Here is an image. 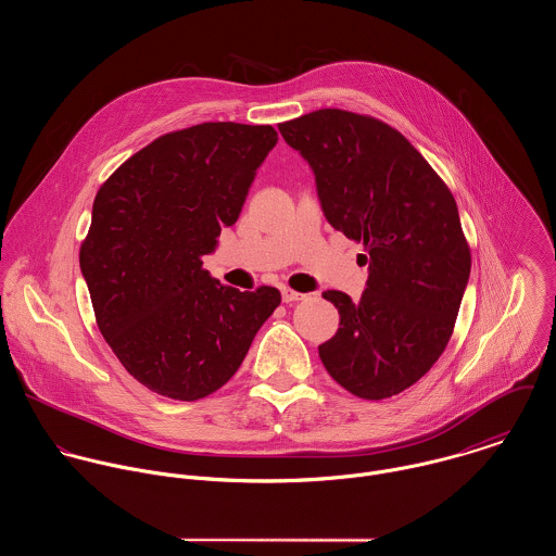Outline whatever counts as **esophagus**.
I'll return each mask as SVG.
<instances>
[{
	"instance_id": "34e87169",
	"label": "esophagus",
	"mask_w": 556,
	"mask_h": 556,
	"mask_svg": "<svg viewBox=\"0 0 556 556\" xmlns=\"http://www.w3.org/2000/svg\"><path fill=\"white\" fill-rule=\"evenodd\" d=\"M308 295H304V293H298V291H293V289H289V287H285L282 289V302L285 304H291V302H300V300H306Z\"/></svg>"
}]
</instances>
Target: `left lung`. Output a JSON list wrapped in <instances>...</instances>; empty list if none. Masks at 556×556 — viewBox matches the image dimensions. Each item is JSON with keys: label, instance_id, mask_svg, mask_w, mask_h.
<instances>
[{"label": "left lung", "instance_id": "obj_1", "mask_svg": "<svg viewBox=\"0 0 556 556\" xmlns=\"http://www.w3.org/2000/svg\"><path fill=\"white\" fill-rule=\"evenodd\" d=\"M278 130L313 166L329 225L370 256L359 302L323 293L340 327L318 357L353 396H396L434 366L454 333L471 274L456 199L408 139L372 115L318 109Z\"/></svg>", "mask_w": 556, "mask_h": 556}]
</instances>
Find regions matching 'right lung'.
Wrapping results in <instances>:
<instances>
[{"label":"right lung","mask_w":556,"mask_h":556,"mask_svg":"<svg viewBox=\"0 0 556 556\" xmlns=\"http://www.w3.org/2000/svg\"><path fill=\"white\" fill-rule=\"evenodd\" d=\"M271 126L205 122L166 132L98 188L79 250L96 325L160 396L194 402L238 372L280 291L220 287L203 267L236 225Z\"/></svg>","instance_id":"right-lung-1"}]
</instances>
